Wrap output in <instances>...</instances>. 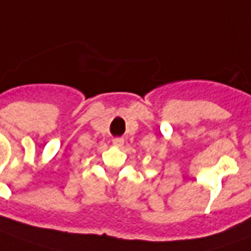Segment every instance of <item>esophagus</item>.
<instances>
[{"label": "esophagus", "instance_id": "1", "mask_svg": "<svg viewBox=\"0 0 251 251\" xmlns=\"http://www.w3.org/2000/svg\"><path fill=\"white\" fill-rule=\"evenodd\" d=\"M113 144H114V146H117V148H122L124 144H125V141L122 140V138H116V140L113 141Z\"/></svg>", "mask_w": 251, "mask_h": 251}]
</instances>
